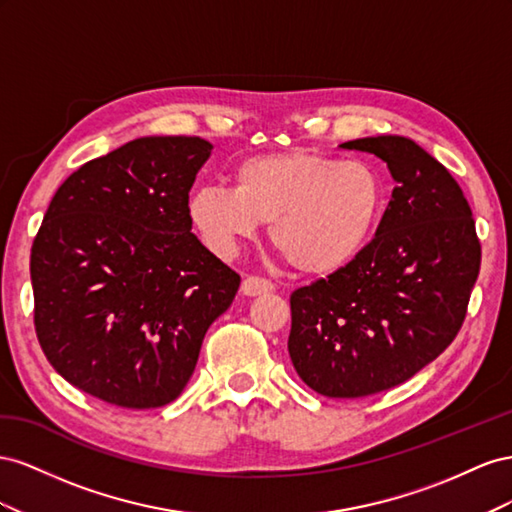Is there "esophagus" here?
Wrapping results in <instances>:
<instances>
[{
	"mask_svg": "<svg viewBox=\"0 0 512 512\" xmlns=\"http://www.w3.org/2000/svg\"><path fill=\"white\" fill-rule=\"evenodd\" d=\"M274 291V283L270 279H264V276H246L242 281V294L244 296H261V294H270Z\"/></svg>",
	"mask_w": 512,
	"mask_h": 512,
	"instance_id": "34e87169",
	"label": "esophagus"
}]
</instances>
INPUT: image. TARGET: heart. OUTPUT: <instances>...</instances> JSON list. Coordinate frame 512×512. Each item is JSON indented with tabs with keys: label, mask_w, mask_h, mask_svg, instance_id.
Returning <instances> with one entry per match:
<instances>
[{
	"label": "heart",
	"mask_w": 512,
	"mask_h": 512,
	"mask_svg": "<svg viewBox=\"0 0 512 512\" xmlns=\"http://www.w3.org/2000/svg\"><path fill=\"white\" fill-rule=\"evenodd\" d=\"M384 182L362 160L289 152L246 158L229 186H201L188 218L212 253L236 255L240 242L270 223L272 244L306 274L354 261L382 221Z\"/></svg>",
	"instance_id": "heart-1"
}]
</instances>
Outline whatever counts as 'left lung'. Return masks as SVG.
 Here are the masks:
<instances>
[{"mask_svg":"<svg viewBox=\"0 0 512 512\" xmlns=\"http://www.w3.org/2000/svg\"><path fill=\"white\" fill-rule=\"evenodd\" d=\"M375 154L397 186L375 238L328 279L289 298V358L330 399L407 382L455 341L480 270V242L461 186L407 137L341 143Z\"/></svg>","mask_w":512,"mask_h":512,"instance_id":"1","label":"left lung"}]
</instances>
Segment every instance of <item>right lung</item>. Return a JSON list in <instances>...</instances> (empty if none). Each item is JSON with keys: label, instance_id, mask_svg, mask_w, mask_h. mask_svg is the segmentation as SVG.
I'll return each mask as SVG.
<instances>
[{"label": "right lung", "instance_id": "add662e5", "mask_svg": "<svg viewBox=\"0 0 512 512\" xmlns=\"http://www.w3.org/2000/svg\"><path fill=\"white\" fill-rule=\"evenodd\" d=\"M212 152L199 137H141L79 167L57 188L29 272L34 326L75 388L152 410L180 397L208 328L240 274L203 246L188 193Z\"/></svg>", "mask_w": 512, "mask_h": 512}]
</instances>
